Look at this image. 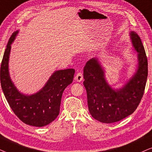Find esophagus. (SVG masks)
Returning <instances> with one entry per match:
<instances>
[{"instance_id": "1", "label": "esophagus", "mask_w": 152, "mask_h": 152, "mask_svg": "<svg viewBox=\"0 0 152 152\" xmlns=\"http://www.w3.org/2000/svg\"><path fill=\"white\" fill-rule=\"evenodd\" d=\"M83 79V74L81 73H78V74H76V76H75V80L77 82L82 81Z\"/></svg>"}]
</instances>
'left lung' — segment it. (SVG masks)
<instances>
[{
  "mask_svg": "<svg viewBox=\"0 0 152 152\" xmlns=\"http://www.w3.org/2000/svg\"><path fill=\"white\" fill-rule=\"evenodd\" d=\"M129 37L137 53V64L133 74L120 88H113L107 81L106 71L98 58L89 60L84 67L83 85L89 111L100 122L110 124L131 115L143 96L148 74L147 58L138 35L130 31Z\"/></svg>",
  "mask_w": 152,
  "mask_h": 152,
  "instance_id": "1",
  "label": "left lung"
}]
</instances>
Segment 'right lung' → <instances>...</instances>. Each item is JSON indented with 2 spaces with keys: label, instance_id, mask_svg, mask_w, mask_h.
I'll return each mask as SVG.
<instances>
[{
  "label": "right lung",
  "instance_id": "obj_1",
  "mask_svg": "<svg viewBox=\"0 0 152 152\" xmlns=\"http://www.w3.org/2000/svg\"><path fill=\"white\" fill-rule=\"evenodd\" d=\"M19 32V30L14 32L4 53L0 72L1 88L12 110L22 122L30 126H44L59 115L62 93L72 83L75 70H56L37 92L31 94L22 93L14 83L9 71L11 45Z\"/></svg>",
  "mask_w": 152,
  "mask_h": 152
}]
</instances>
